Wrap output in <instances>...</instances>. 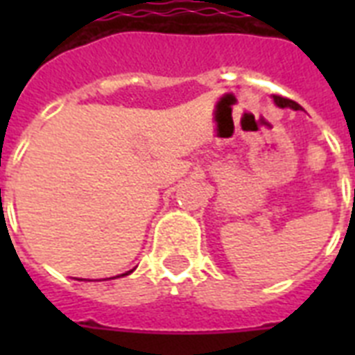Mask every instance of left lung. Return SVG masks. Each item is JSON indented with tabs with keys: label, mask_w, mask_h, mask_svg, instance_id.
Wrapping results in <instances>:
<instances>
[{
	"label": "left lung",
	"mask_w": 355,
	"mask_h": 355,
	"mask_svg": "<svg viewBox=\"0 0 355 355\" xmlns=\"http://www.w3.org/2000/svg\"><path fill=\"white\" fill-rule=\"evenodd\" d=\"M272 99H275L276 107L280 108H293V110H300V105L295 101H291V99H287V97H282V96H272Z\"/></svg>",
	"instance_id": "1"
}]
</instances>
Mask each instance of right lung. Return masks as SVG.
Listing matches in <instances>:
<instances>
[{
	"label": "right lung",
	"mask_w": 355,
	"mask_h": 355,
	"mask_svg": "<svg viewBox=\"0 0 355 355\" xmlns=\"http://www.w3.org/2000/svg\"><path fill=\"white\" fill-rule=\"evenodd\" d=\"M134 270V269H132ZM132 270H127V272H125V275H119V276H127V275H130V272H132ZM119 276H116V278H119Z\"/></svg>",
	"instance_id": "obj_1"
}]
</instances>
